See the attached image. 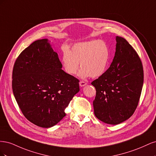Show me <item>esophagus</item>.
<instances>
[{"mask_svg": "<svg viewBox=\"0 0 156 156\" xmlns=\"http://www.w3.org/2000/svg\"><path fill=\"white\" fill-rule=\"evenodd\" d=\"M87 83L86 82H84V81H80L79 82V85H80V87H81L87 85Z\"/></svg>", "mask_w": 156, "mask_h": 156, "instance_id": "34e87169", "label": "esophagus"}]
</instances>
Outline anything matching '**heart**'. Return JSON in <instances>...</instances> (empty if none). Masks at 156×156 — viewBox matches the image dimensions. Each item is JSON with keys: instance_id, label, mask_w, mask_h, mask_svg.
<instances>
[{"instance_id": "1", "label": "heart", "mask_w": 156, "mask_h": 156, "mask_svg": "<svg viewBox=\"0 0 156 156\" xmlns=\"http://www.w3.org/2000/svg\"><path fill=\"white\" fill-rule=\"evenodd\" d=\"M110 57V51L105 41L91 40L74 44L69 51L62 49L61 61L64 71L70 75L79 72L81 78L98 77L105 73Z\"/></svg>"}]
</instances>
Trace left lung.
<instances>
[{"mask_svg": "<svg viewBox=\"0 0 156 156\" xmlns=\"http://www.w3.org/2000/svg\"><path fill=\"white\" fill-rule=\"evenodd\" d=\"M115 57L110 67L92 82L96 95L95 116L108 124L122 123L133 115L142 91L144 72L138 54L126 40L116 37Z\"/></svg>", "mask_w": 156, "mask_h": 156, "instance_id": "left-lung-1", "label": "left lung"}]
</instances>
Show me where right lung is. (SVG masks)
I'll list each match as a JSON object with an SVG mask.
<instances>
[{"instance_id": "add662e5", "label": "right lung", "mask_w": 156, "mask_h": 156, "mask_svg": "<svg viewBox=\"0 0 156 156\" xmlns=\"http://www.w3.org/2000/svg\"><path fill=\"white\" fill-rule=\"evenodd\" d=\"M48 39L33 42L13 66L14 97L26 119L45 128L66 116L65 108L79 91V79L66 73Z\"/></svg>"}]
</instances>
